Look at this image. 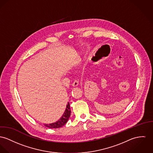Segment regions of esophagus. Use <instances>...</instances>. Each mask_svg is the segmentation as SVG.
Wrapping results in <instances>:
<instances>
[{"mask_svg": "<svg viewBox=\"0 0 153 153\" xmlns=\"http://www.w3.org/2000/svg\"><path fill=\"white\" fill-rule=\"evenodd\" d=\"M79 81L76 80H74V82L72 84V85H73V87H77L79 85Z\"/></svg>", "mask_w": 153, "mask_h": 153, "instance_id": "1", "label": "esophagus"}]
</instances>
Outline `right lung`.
<instances>
[{"label": "right lung", "mask_w": 153, "mask_h": 153, "mask_svg": "<svg viewBox=\"0 0 153 153\" xmlns=\"http://www.w3.org/2000/svg\"><path fill=\"white\" fill-rule=\"evenodd\" d=\"M71 108H70V104L69 102L68 103L66 109L63 114V115L61 117V118L59 120L54 123H50V124H45L44 125L49 128H59L63 125H65L67 122L68 121L69 117L71 116Z\"/></svg>", "instance_id": "add662e5"}]
</instances>
